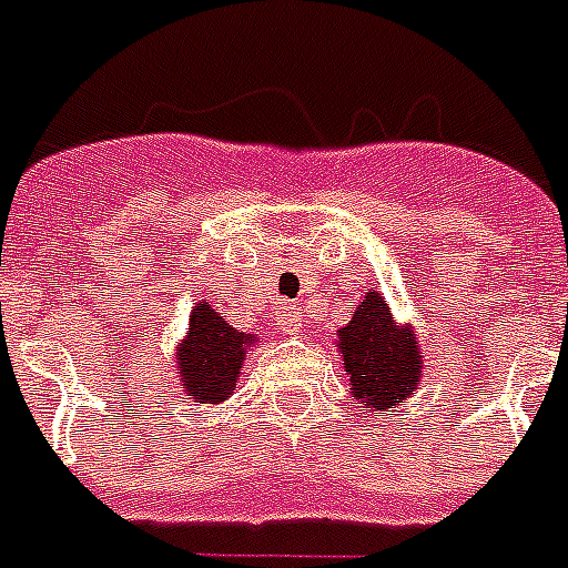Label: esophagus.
Returning a JSON list of instances; mask_svg holds the SVG:
<instances>
[{
  "label": "esophagus",
  "instance_id": "obj_1",
  "mask_svg": "<svg viewBox=\"0 0 568 568\" xmlns=\"http://www.w3.org/2000/svg\"><path fill=\"white\" fill-rule=\"evenodd\" d=\"M278 327H281V333L298 331V327H302V316H298V310H295V307L284 310V313H281V318H278Z\"/></svg>",
  "mask_w": 568,
  "mask_h": 568
}]
</instances>
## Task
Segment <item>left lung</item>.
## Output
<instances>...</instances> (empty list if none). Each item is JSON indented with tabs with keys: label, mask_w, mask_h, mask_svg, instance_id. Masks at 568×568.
Returning <instances> with one entry per match:
<instances>
[{
	"label": "left lung",
	"mask_w": 568,
	"mask_h": 568,
	"mask_svg": "<svg viewBox=\"0 0 568 568\" xmlns=\"http://www.w3.org/2000/svg\"><path fill=\"white\" fill-rule=\"evenodd\" d=\"M336 351L362 408H394L423 385L425 356L414 324L396 322L379 290L365 293L351 322L336 331Z\"/></svg>",
	"instance_id": "obj_1"
}]
</instances>
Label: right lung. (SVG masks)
I'll return each mask as SVG.
<instances>
[{
	"mask_svg": "<svg viewBox=\"0 0 568 568\" xmlns=\"http://www.w3.org/2000/svg\"><path fill=\"white\" fill-rule=\"evenodd\" d=\"M258 336L235 331L210 302L189 313L186 336L174 347V371L183 394L197 405H221L235 394L246 351Z\"/></svg>",
	"mask_w": 568,
	"mask_h": 568,
	"instance_id": "1",
	"label": "right lung"
}]
</instances>
